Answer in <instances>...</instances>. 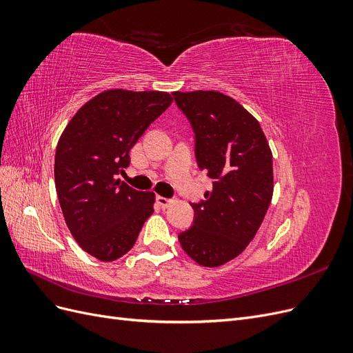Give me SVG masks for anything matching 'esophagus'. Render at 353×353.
I'll list each match as a JSON object with an SVG mask.
<instances>
[{"label":"esophagus","instance_id":"obj_1","mask_svg":"<svg viewBox=\"0 0 353 353\" xmlns=\"http://www.w3.org/2000/svg\"><path fill=\"white\" fill-rule=\"evenodd\" d=\"M156 201H157V205L162 208V209H166V208H169L170 205H172V200L170 199H166V197H163V196H157L156 197Z\"/></svg>","mask_w":353,"mask_h":353}]
</instances>
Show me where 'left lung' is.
Segmentation results:
<instances>
[{
    "label": "left lung",
    "instance_id": "obj_1",
    "mask_svg": "<svg viewBox=\"0 0 353 353\" xmlns=\"http://www.w3.org/2000/svg\"><path fill=\"white\" fill-rule=\"evenodd\" d=\"M172 94L193 126L199 169L213 179L178 240L191 259L213 268L237 258L258 232L272 199V153L259 122L228 95Z\"/></svg>",
    "mask_w": 353,
    "mask_h": 353
}]
</instances>
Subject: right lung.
<instances>
[{"label": "right lung", "mask_w": 353, "mask_h": 353, "mask_svg": "<svg viewBox=\"0 0 353 353\" xmlns=\"http://www.w3.org/2000/svg\"><path fill=\"white\" fill-rule=\"evenodd\" d=\"M172 103L162 91L108 90L85 103L56 148L54 181L66 225L79 248L103 262L132 249L154 212V193L117 179L130 152Z\"/></svg>", "instance_id": "1"}]
</instances>
